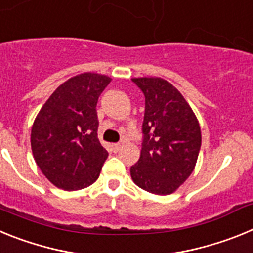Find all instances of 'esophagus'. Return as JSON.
Returning <instances> with one entry per match:
<instances>
[{"label":"esophagus","mask_w":253,"mask_h":253,"mask_svg":"<svg viewBox=\"0 0 253 253\" xmlns=\"http://www.w3.org/2000/svg\"><path fill=\"white\" fill-rule=\"evenodd\" d=\"M111 147H113L114 152H119L120 149H122V144H120V143H114Z\"/></svg>","instance_id":"obj_1"}]
</instances>
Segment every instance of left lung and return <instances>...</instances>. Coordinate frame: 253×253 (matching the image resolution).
I'll return each instance as SVG.
<instances>
[{
    "label": "left lung",
    "instance_id": "8db88e82",
    "mask_svg": "<svg viewBox=\"0 0 253 253\" xmlns=\"http://www.w3.org/2000/svg\"><path fill=\"white\" fill-rule=\"evenodd\" d=\"M146 97L140 157L130 167L134 184L169 195L194 171L202 146L200 125L184 96L166 80L133 78Z\"/></svg>",
    "mask_w": 253,
    "mask_h": 253
}]
</instances>
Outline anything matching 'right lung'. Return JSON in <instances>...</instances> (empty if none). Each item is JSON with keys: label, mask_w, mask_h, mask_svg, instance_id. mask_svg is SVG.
Listing matches in <instances>:
<instances>
[{"label": "right lung", "mask_w": 253, "mask_h": 253, "mask_svg": "<svg viewBox=\"0 0 253 253\" xmlns=\"http://www.w3.org/2000/svg\"><path fill=\"white\" fill-rule=\"evenodd\" d=\"M110 78L82 73L60 84L31 128L34 160L51 184L72 191L99 178L107 152L97 138L96 105Z\"/></svg>", "instance_id": "add662e5"}]
</instances>
